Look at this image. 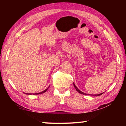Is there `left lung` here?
Returning <instances> with one entry per match:
<instances>
[{"mask_svg": "<svg viewBox=\"0 0 126 126\" xmlns=\"http://www.w3.org/2000/svg\"><path fill=\"white\" fill-rule=\"evenodd\" d=\"M73 85H74V88H75V89H76V91H77V92H78L79 93H80V94H84V95H87L88 94H86V93H83V92H81L79 89L76 86V85L74 84V83H73ZM103 93H100V94H93V95H95V96H99V95H101V94H103ZM91 95H92V94H90Z\"/></svg>", "mask_w": 126, "mask_h": 126, "instance_id": "1", "label": "left lung"}]
</instances>
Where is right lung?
I'll return each instance as SVG.
<instances>
[{
	"label": "right lung",
	"mask_w": 126,
	"mask_h": 126,
	"mask_svg": "<svg viewBox=\"0 0 126 126\" xmlns=\"http://www.w3.org/2000/svg\"><path fill=\"white\" fill-rule=\"evenodd\" d=\"M48 88H49V87H48V88H47L46 89H45V90H44V91H42V92H40V93H33V94H34H34H42V93H44V92H46L48 90ZM27 94H32L31 93H27Z\"/></svg>",
	"instance_id": "1"
}]
</instances>
